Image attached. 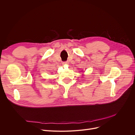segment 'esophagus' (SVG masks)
Wrapping results in <instances>:
<instances>
[{
	"label": "esophagus",
	"mask_w": 135,
	"mask_h": 135,
	"mask_svg": "<svg viewBox=\"0 0 135 135\" xmlns=\"http://www.w3.org/2000/svg\"><path fill=\"white\" fill-rule=\"evenodd\" d=\"M63 65H67V64H68V62L67 61H65V62H63L62 63Z\"/></svg>",
	"instance_id": "1"
}]
</instances>
